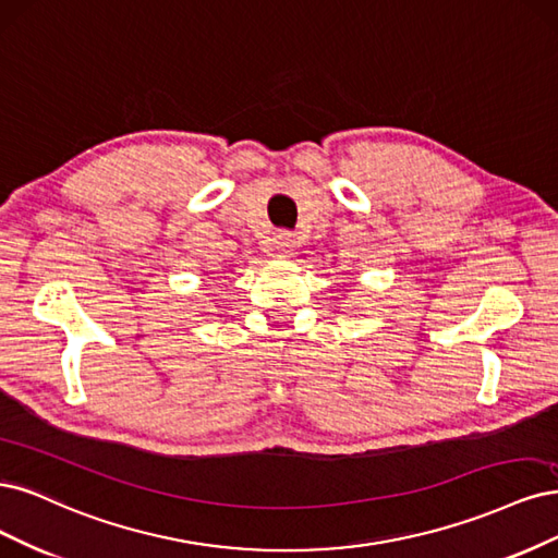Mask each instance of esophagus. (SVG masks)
<instances>
[{
    "mask_svg": "<svg viewBox=\"0 0 558 558\" xmlns=\"http://www.w3.org/2000/svg\"><path fill=\"white\" fill-rule=\"evenodd\" d=\"M294 255V239L290 236V233H278V236L274 239V257H292Z\"/></svg>",
    "mask_w": 558,
    "mask_h": 558,
    "instance_id": "esophagus-1",
    "label": "esophagus"
}]
</instances>
